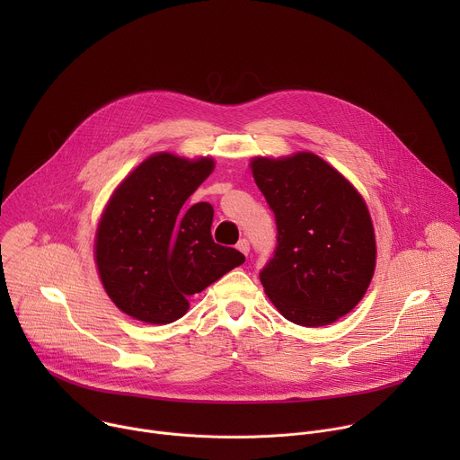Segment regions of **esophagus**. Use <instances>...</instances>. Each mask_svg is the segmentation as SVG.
<instances>
[{
	"mask_svg": "<svg viewBox=\"0 0 460 460\" xmlns=\"http://www.w3.org/2000/svg\"><path fill=\"white\" fill-rule=\"evenodd\" d=\"M236 249L247 256V254H249V249H251V247H249V240H247V238H242V240H238V243H236Z\"/></svg>",
	"mask_w": 460,
	"mask_h": 460,
	"instance_id": "obj_1",
	"label": "esophagus"
}]
</instances>
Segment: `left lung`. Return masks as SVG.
<instances>
[{
    "instance_id": "obj_1",
    "label": "left lung",
    "mask_w": 460,
    "mask_h": 460,
    "mask_svg": "<svg viewBox=\"0 0 460 460\" xmlns=\"http://www.w3.org/2000/svg\"><path fill=\"white\" fill-rule=\"evenodd\" d=\"M252 176L277 222V249L260 282L298 325H327L364 296L375 271V233L362 196L313 153L254 158Z\"/></svg>"
}]
</instances>
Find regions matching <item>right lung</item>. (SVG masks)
<instances>
[{"label":"right lung","instance_id":"add662e5","mask_svg":"<svg viewBox=\"0 0 460 460\" xmlns=\"http://www.w3.org/2000/svg\"><path fill=\"white\" fill-rule=\"evenodd\" d=\"M215 162L160 153L114 190L96 233V264L111 300L128 316L171 323L187 298L204 291L245 256L213 240V206H187Z\"/></svg>","mask_w":460,"mask_h":460}]
</instances>
